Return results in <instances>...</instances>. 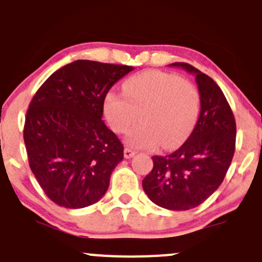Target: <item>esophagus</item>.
I'll return each mask as SVG.
<instances>
[{"mask_svg": "<svg viewBox=\"0 0 262 262\" xmlns=\"http://www.w3.org/2000/svg\"><path fill=\"white\" fill-rule=\"evenodd\" d=\"M134 156H136V152H134L133 149H130V148H125V149H124V158L129 159Z\"/></svg>", "mask_w": 262, "mask_h": 262, "instance_id": "esophagus-1", "label": "esophagus"}]
</instances>
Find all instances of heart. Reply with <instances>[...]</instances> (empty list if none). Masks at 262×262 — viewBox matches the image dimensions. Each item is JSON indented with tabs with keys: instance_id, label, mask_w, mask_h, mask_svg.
Wrapping results in <instances>:
<instances>
[{
	"instance_id": "b5f03b06",
	"label": "heart",
	"mask_w": 262,
	"mask_h": 262,
	"mask_svg": "<svg viewBox=\"0 0 262 262\" xmlns=\"http://www.w3.org/2000/svg\"><path fill=\"white\" fill-rule=\"evenodd\" d=\"M124 96L115 90L106 93L103 113L118 134L128 130L139 115V124L126 133L130 147L149 149L162 142L172 148L188 136L198 114L196 88L173 74L148 70L126 79Z\"/></svg>"
}]
</instances>
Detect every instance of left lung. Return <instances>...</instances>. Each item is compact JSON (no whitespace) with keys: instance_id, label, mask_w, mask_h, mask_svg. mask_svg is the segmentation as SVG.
I'll use <instances>...</instances> for the list:
<instances>
[{"instance_id":"left-lung-1","label":"left lung","mask_w":262,"mask_h":262,"mask_svg":"<svg viewBox=\"0 0 262 262\" xmlns=\"http://www.w3.org/2000/svg\"><path fill=\"white\" fill-rule=\"evenodd\" d=\"M182 68L196 76L201 112L188 139L167 156H154L153 169L142 182L153 203L172 211L200 206L224 181L236 143V123L224 93L210 76L186 62Z\"/></svg>"}]
</instances>
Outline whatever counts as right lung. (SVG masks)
<instances>
[{
	"mask_svg": "<svg viewBox=\"0 0 262 262\" xmlns=\"http://www.w3.org/2000/svg\"><path fill=\"white\" fill-rule=\"evenodd\" d=\"M132 70L76 60L55 71L32 98L24 128L29 164L56 205L84 208L105 194L124 148L101 120L103 101Z\"/></svg>",
	"mask_w": 262,
	"mask_h": 262,
	"instance_id": "add662e5",
	"label": "right lung"
}]
</instances>
